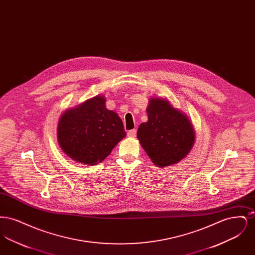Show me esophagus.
<instances>
[{"mask_svg": "<svg viewBox=\"0 0 255 255\" xmlns=\"http://www.w3.org/2000/svg\"><path fill=\"white\" fill-rule=\"evenodd\" d=\"M127 134H128V136H130V137H134V136L136 135V130H134V129L130 130V131H128Z\"/></svg>", "mask_w": 255, "mask_h": 255, "instance_id": "1", "label": "esophagus"}]
</instances>
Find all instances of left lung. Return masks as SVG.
I'll return each instance as SVG.
<instances>
[{"label": "left lung", "instance_id": "1", "mask_svg": "<svg viewBox=\"0 0 255 255\" xmlns=\"http://www.w3.org/2000/svg\"><path fill=\"white\" fill-rule=\"evenodd\" d=\"M146 112L148 122L139 125L136 136L153 163L165 167L185 158L195 140L189 119L160 97H152Z\"/></svg>", "mask_w": 255, "mask_h": 255}]
</instances>
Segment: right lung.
I'll return each mask as SVG.
<instances>
[{
    "label": "right lung",
    "mask_w": 255,
    "mask_h": 255,
    "mask_svg": "<svg viewBox=\"0 0 255 255\" xmlns=\"http://www.w3.org/2000/svg\"><path fill=\"white\" fill-rule=\"evenodd\" d=\"M105 97L97 96L66 111L58 122L57 138L73 160L95 165L111 154L126 132L119 115L106 108Z\"/></svg>",
    "instance_id": "1"
}]
</instances>
